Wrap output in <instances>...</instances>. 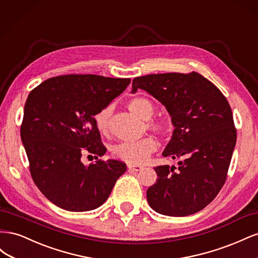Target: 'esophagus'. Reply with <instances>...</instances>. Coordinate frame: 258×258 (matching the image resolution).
I'll list each match as a JSON object with an SVG mask.
<instances>
[{"label": "esophagus", "instance_id": "1", "mask_svg": "<svg viewBox=\"0 0 258 258\" xmlns=\"http://www.w3.org/2000/svg\"><path fill=\"white\" fill-rule=\"evenodd\" d=\"M128 169L132 171H140L141 169H143V167L139 165H128Z\"/></svg>", "mask_w": 258, "mask_h": 258}]
</instances>
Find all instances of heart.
<instances>
[{"label":"heart","mask_w":258,"mask_h":258,"mask_svg":"<svg viewBox=\"0 0 258 258\" xmlns=\"http://www.w3.org/2000/svg\"><path fill=\"white\" fill-rule=\"evenodd\" d=\"M129 111L142 119H150L154 114V105L143 97L131 99L127 104ZM111 107L106 106L93 116L95 124L101 135H106L110 126ZM147 128L158 136H165L170 130L166 119H153L146 123ZM157 141L153 137H145L138 142H122L113 148V156L118 160L128 163H142L157 150Z\"/></svg>","instance_id":"b5f03b06"}]
</instances>
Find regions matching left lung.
<instances>
[{"label": "left lung", "mask_w": 258, "mask_h": 258, "mask_svg": "<svg viewBox=\"0 0 258 258\" xmlns=\"http://www.w3.org/2000/svg\"><path fill=\"white\" fill-rule=\"evenodd\" d=\"M138 88L166 106L175 127L162 155L179 158L178 168L155 167L157 181L146 191L151 208L163 215L187 216L205 209L227 178L237 130L227 99L197 72L136 77Z\"/></svg>", "instance_id": "8db88e82"}]
</instances>
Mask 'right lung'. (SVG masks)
<instances>
[{
    "mask_svg": "<svg viewBox=\"0 0 258 258\" xmlns=\"http://www.w3.org/2000/svg\"><path fill=\"white\" fill-rule=\"evenodd\" d=\"M130 79L69 74L46 80L29 93L20 136L37 188L57 207L83 212L110 196L126 163L101 160L106 152L93 116L118 97ZM84 151L96 154L85 166Z\"/></svg>",
    "mask_w": 258,
    "mask_h": 258,
    "instance_id": "obj_1",
    "label": "right lung"
}]
</instances>
